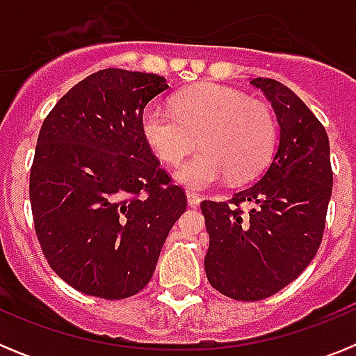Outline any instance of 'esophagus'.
<instances>
[{
	"label": "esophagus",
	"mask_w": 356,
	"mask_h": 356,
	"mask_svg": "<svg viewBox=\"0 0 356 356\" xmlns=\"http://www.w3.org/2000/svg\"><path fill=\"white\" fill-rule=\"evenodd\" d=\"M200 201H201L200 194L191 193V191H188V193H187V203H188V205H191V207H197V205H200Z\"/></svg>",
	"instance_id": "esophagus-1"
}]
</instances>
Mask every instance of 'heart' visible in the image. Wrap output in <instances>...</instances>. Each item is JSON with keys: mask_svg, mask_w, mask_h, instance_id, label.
Instances as JSON below:
<instances>
[{"mask_svg": "<svg viewBox=\"0 0 356 356\" xmlns=\"http://www.w3.org/2000/svg\"><path fill=\"white\" fill-rule=\"evenodd\" d=\"M175 110L146 106L140 118L143 137L168 165H178L203 147L176 172L180 184L209 188L229 176L248 181L264 171L276 146V119L262 102L241 90L203 83L176 96Z\"/></svg>", "mask_w": 356, "mask_h": 356, "instance_id": "1", "label": "heart"}]
</instances>
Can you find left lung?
<instances>
[{
	"mask_svg": "<svg viewBox=\"0 0 356 356\" xmlns=\"http://www.w3.org/2000/svg\"><path fill=\"white\" fill-rule=\"evenodd\" d=\"M271 102L280 144L257 184L228 201H203L210 285L237 301H259L294 282L323 241L333 172L325 127L289 87L250 81ZM248 202L250 211L241 205Z\"/></svg>",
	"mask_w": 356,
	"mask_h": 356,
	"instance_id": "obj_1",
	"label": "left lung"
}]
</instances>
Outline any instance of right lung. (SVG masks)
Masks as SVG:
<instances>
[{"instance_id": "obj_1", "label": "right lung", "mask_w": 356, "mask_h": 356, "mask_svg": "<svg viewBox=\"0 0 356 356\" xmlns=\"http://www.w3.org/2000/svg\"><path fill=\"white\" fill-rule=\"evenodd\" d=\"M168 87L159 74L103 69L42 122L30 171L37 241L53 271L87 296L143 291L187 209L140 128L146 105Z\"/></svg>"}]
</instances>
